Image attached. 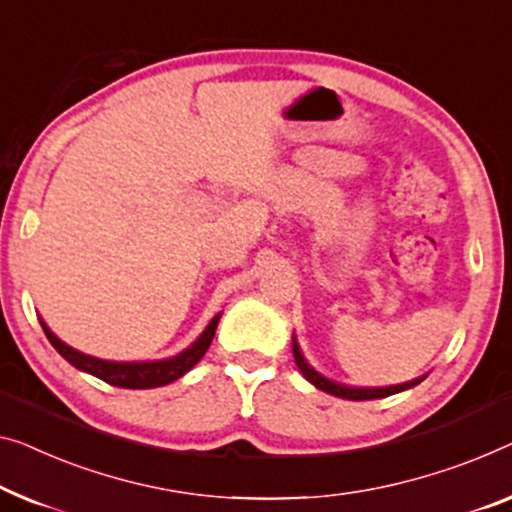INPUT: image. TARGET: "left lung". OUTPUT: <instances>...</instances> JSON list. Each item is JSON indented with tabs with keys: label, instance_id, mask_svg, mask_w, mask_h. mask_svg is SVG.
I'll return each mask as SVG.
<instances>
[{
	"label": "left lung",
	"instance_id": "obj_1",
	"mask_svg": "<svg viewBox=\"0 0 512 512\" xmlns=\"http://www.w3.org/2000/svg\"><path fill=\"white\" fill-rule=\"evenodd\" d=\"M292 352H294V361L299 365V370L303 372V377L310 381L312 386H317L319 391L324 393H331L335 398H342V400H379V398H388V395L393 393H400V391H407V388L421 384L425 377H418L414 381H407V384H398V386H386V388H356V386H345V384H338V381H331L326 379L324 375H319V372L312 368V365L305 361L303 354H301V347L299 342H296V335H292Z\"/></svg>",
	"mask_w": 512,
	"mask_h": 512
}]
</instances>
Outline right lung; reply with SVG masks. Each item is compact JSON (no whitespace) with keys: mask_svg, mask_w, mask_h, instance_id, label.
Returning <instances> with one entry per match:
<instances>
[{"mask_svg":"<svg viewBox=\"0 0 512 512\" xmlns=\"http://www.w3.org/2000/svg\"><path fill=\"white\" fill-rule=\"evenodd\" d=\"M220 315H223V312H218V315L209 322L207 329L202 331L200 338H197L190 347L183 349V352H179L177 356L163 358V361H133V363L103 361V358L82 354V352H78V349L68 347L66 342H61L57 335L52 333L48 326H45L43 319H41V326H43V333L48 335L50 345L55 347L57 352L73 365V368L89 372V375L108 381L110 386L158 388V386L172 384L174 379L186 375V372L193 368V365L200 361L204 354H207L213 335H216V326L220 322Z\"/></svg>","mask_w":512,"mask_h":512,"instance_id":"obj_1","label":"right lung"}]
</instances>
